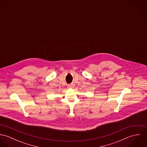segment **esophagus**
<instances>
[{"instance_id":"obj_1","label":"esophagus","mask_w":147,"mask_h":147,"mask_svg":"<svg viewBox=\"0 0 147 147\" xmlns=\"http://www.w3.org/2000/svg\"><path fill=\"white\" fill-rule=\"evenodd\" d=\"M75 86V84H74V83L68 85V86L69 88H74Z\"/></svg>"}]
</instances>
